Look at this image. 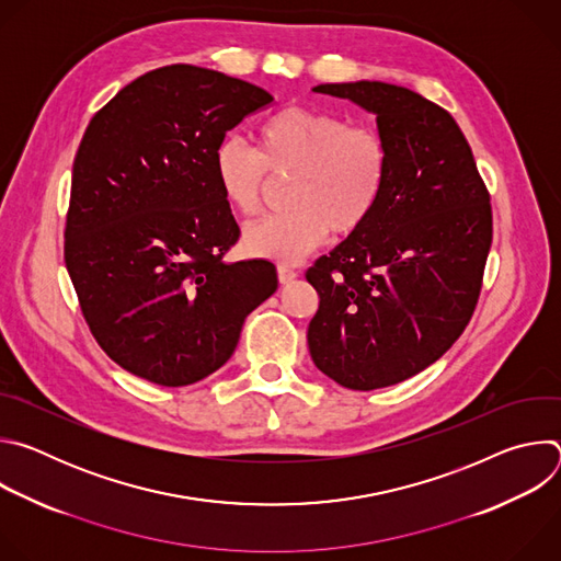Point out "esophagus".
<instances>
[{
    "label": "esophagus",
    "instance_id": "obj_1",
    "mask_svg": "<svg viewBox=\"0 0 561 561\" xmlns=\"http://www.w3.org/2000/svg\"><path fill=\"white\" fill-rule=\"evenodd\" d=\"M297 271L295 268H290V266H286V264H279L277 266V277H279V282L282 284H290L293 279H297Z\"/></svg>",
    "mask_w": 561,
    "mask_h": 561
}]
</instances>
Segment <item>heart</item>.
Instances as JSON below:
<instances>
[{
    "label": "heart",
    "mask_w": 561,
    "mask_h": 561,
    "mask_svg": "<svg viewBox=\"0 0 561 561\" xmlns=\"http://www.w3.org/2000/svg\"><path fill=\"white\" fill-rule=\"evenodd\" d=\"M390 150L383 137L344 117L288 106L257 126V150L242 137H226L213 154V178L224 202L244 217L262 210L268 178H290L288 210L244 230L253 257L295 264L329 232H359L383 197Z\"/></svg>",
    "instance_id": "heart-1"
}]
</instances>
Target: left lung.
I'll return each instance as SVG.
<instances>
[{
    "label": "left lung",
    "mask_w": 561,
    "mask_h": 561,
    "mask_svg": "<svg viewBox=\"0 0 561 561\" xmlns=\"http://www.w3.org/2000/svg\"><path fill=\"white\" fill-rule=\"evenodd\" d=\"M377 117L390 175L370 221L319 257L308 324L314 366L375 390L437 362L470 322L493 242L491 195L448 111L386 82L319 84Z\"/></svg>",
    "instance_id": "8db88e82"
}]
</instances>
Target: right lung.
I'll return each instance as SVG.
<instances>
[{
	"mask_svg": "<svg viewBox=\"0 0 561 561\" xmlns=\"http://www.w3.org/2000/svg\"><path fill=\"white\" fill-rule=\"evenodd\" d=\"M273 95L191 64L150 70L89 124L72 164L64 260L87 324L124 370L188 386L221 368L275 264L226 262L239 226L213 154Z\"/></svg>",
	"mask_w": 561,
	"mask_h": 561,
	"instance_id": "1",
	"label": "right lung"
}]
</instances>
